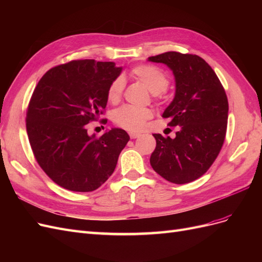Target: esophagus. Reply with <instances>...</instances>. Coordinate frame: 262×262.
Returning <instances> with one entry per match:
<instances>
[{"label":"esophagus","instance_id":"obj_1","mask_svg":"<svg viewBox=\"0 0 262 262\" xmlns=\"http://www.w3.org/2000/svg\"><path fill=\"white\" fill-rule=\"evenodd\" d=\"M129 136H130V138L131 139H137V138H139L141 134H139V133H136V132H130L129 133Z\"/></svg>","mask_w":262,"mask_h":262}]
</instances>
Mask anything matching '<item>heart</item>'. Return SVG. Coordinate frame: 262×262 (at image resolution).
Wrapping results in <instances>:
<instances>
[{
	"label": "heart",
	"mask_w": 262,
	"mask_h": 262,
	"mask_svg": "<svg viewBox=\"0 0 262 262\" xmlns=\"http://www.w3.org/2000/svg\"><path fill=\"white\" fill-rule=\"evenodd\" d=\"M130 75L144 84L146 89L161 96L169 85V76L162 69L150 64H140L134 67ZM124 89V81L122 77H117L108 87L107 98L112 104H117L121 99ZM153 117L152 110L147 108H138L133 106H123L116 110L114 115V122L122 129L128 131H141L144 128L146 121Z\"/></svg>",
	"instance_id": "1"
}]
</instances>
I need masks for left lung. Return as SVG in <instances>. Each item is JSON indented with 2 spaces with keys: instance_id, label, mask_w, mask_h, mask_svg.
<instances>
[{
  "instance_id": "left-lung-1",
  "label": "left lung",
  "mask_w": 262,
  "mask_h": 262,
  "mask_svg": "<svg viewBox=\"0 0 262 262\" xmlns=\"http://www.w3.org/2000/svg\"><path fill=\"white\" fill-rule=\"evenodd\" d=\"M148 61L165 63L176 78V94L164 118L178 126L176 138L153 134L156 147L149 163L172 184L191 182L208 171L223 146L228 100L213 69L196 54L168 51Z\"/></svg>"
}]
</instances>
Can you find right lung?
<instances>
[{
	"label": "right lung",
	"mask_w": 262,
	"mask_h": 262,
	"mask_svg": "<svg viewBox=\"0 0 262 262\" xmlns=\"http://www.w3.org/2000/svg\"><path fill=\"white\" fill-rule=\"evenodd\" d=\"M121 70L114 62L73 60L47 71L35 87L28 140L38 165L60 187L90 192L113 175L130 137L122 129L89 136L86 124L105 114L108 87Z\"/></svg>",
	"instance_id": "add662e5"
}]
</instances>
